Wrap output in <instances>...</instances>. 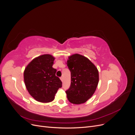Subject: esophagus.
I'll use <instances>...</instances> for the list:
<instances>
[{"instance_id": "esophagus-1", "label": "esophagus", "mask_w": 135, "mask_h": 135, "mask_svg": "<svg viewBox=\"0 0 135 135\" xmlns=\"http://www.w3.org/2000/svg\"><path fill=\"white\" fill-rule=\"evenodd\" d=\"M60 79H61V80L62 81V82H63V81H64V78H63V76H61V77L60 78Z\"/></svg>"}]
</instances>
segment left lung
Wrapping results in <instances>:
<instances>
[{
  "instance_id": "obj_1",
  "label": "left lung",
  "mask_w": 135,
  "mask_h": 135,
  "mask_svg": "<svg viewBox=\"0 0 135 135\" xmlns=\"http://www.w3.org/2000/svg\"><path fill=\"white\" fill-rule=\"evenodd\" d=\"M67 66L71 72V84L66 91L71 103L80 104L86 102L95 93L99 83V71L85 57L74 54L69 57Z\"/></svg>"
}]
</instances>
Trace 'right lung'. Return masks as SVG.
Wrapping results in <instances>:
<instances>
[{
	"instance_id": "right-lung-1",
	"label": "right lung",
	"mask_w": 135,
	"mask_h": 135,
	"mask_svg": "<svg viewBox=\"0 0 135 135\" xmlns=\"http://www.w3.org/2000/svg\"><path fill=\"white\" fill-rule=\"evenodd\" d=\"M55 58L43 55L32 60L23 73L24 81L30 95L41 103H49L55 99L62 81L56 76L57 70L52 67Z\"/></svg>"
}]
</instances>
